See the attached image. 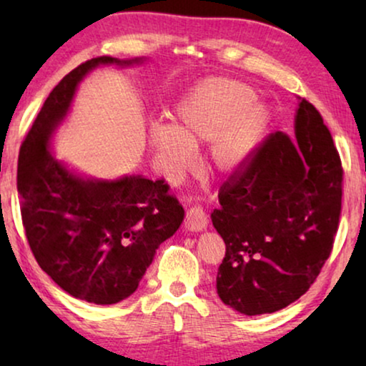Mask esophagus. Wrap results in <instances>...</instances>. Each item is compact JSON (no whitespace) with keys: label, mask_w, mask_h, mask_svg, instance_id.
<instances>
[{"label":"esophagus","mask_w":366,"mask_h":366,"mask_svg":"<svg viewBox=\"0 0 366 366\" xmlns=\"http://www.w3.org/2000/svg\"><path fill=\"white\" fill-rule=\"evenodd\" d=\"M208 227V217L204 209L199 204L187 209V217H184V228L188 232H203Z\"/></svg>","instance_id":"esophagus-1"}]
</instances>
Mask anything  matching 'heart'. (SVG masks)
I'll return each mask as SVG.
<instances>
[{"label": "heart", "mask_w": 366, "mask_h": 366, "mask_svg": "<svg viewBox=\"0 0 366 366\" xmlns=\"http://www.w3.org/2000/svg\"><path fill=\"white\" fill-rule=\"evenodd\" d=\"M254 99V89L237 79H204L178 103L173 127L157 123L149 129L157 167L168 177H182L193 167V148L217 142L214 164L237 168L262 143L269 124L267 107Z\"/></svg>", "instance_id": "b5f03b06"}]
</instances>
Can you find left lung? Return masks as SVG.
Wrapping results in <instances>:
<instances>
[{
  "label": "left lung",
  "mask_w": 366,
  "mask_h": 366,
  "mask_svg": "<svg viewBox=\"0 0 366 366\" xmlns=\"http://www.w3.org/2000/svg\"><path fill=\"white\" fill-rule=\"evenodd\" d=\"M295 134L297 142L268 134L222 184L212 213L227 244L217 292L248 317L278 312L307 293L338 229L342 159L322 114L305 98Z\"/></svg>",
  "instance_id": "8db88e82"
}]
</instances>
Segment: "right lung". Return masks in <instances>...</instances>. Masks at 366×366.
I'll list each match as a JSON object with an SVG mask.
<instances>
[{
    "instance_id": "obj_1",
    "label": "right lung",
    "mask_w": 366,
    "mask_h": 366,
    "mask_svg": "<svg viewBox=\"0 0 366 366\" xmlns=\"http://www.w3.org/2000/svg\"><path fill=\"white\" fill-rule=\"evenodd\" d=\"M142 61L98 56L79 64L53 88L19 148L18 192L29 248L59 288L94 305L118 303L138 288L184 209L164 179H84L54 159L48 143L84 74L98 64Z\"/></svg>"
}]
</instances>
